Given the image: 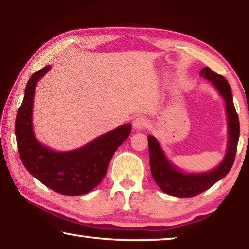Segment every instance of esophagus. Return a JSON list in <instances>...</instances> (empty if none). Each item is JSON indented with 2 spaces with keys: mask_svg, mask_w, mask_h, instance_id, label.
I'll return each mask as SVG.
<instances>
[{
  "mask_svg": "<svg viewBox=\"0 0 249 249\" xmlns=\"http://www.w3.org/2000/svg\"><path fill=\"white\" fill-rule=\"evenodd\" d=\"M147 125H148V120L146 119L145 116H137L135 117L134 121H133V127L136 128V129H142L147 127Z\"/></svg>",
  "mask_w": 249,
  "mask_h": 249,
  "instance_id": "obj_1",
  "label": "esophagus"
}]
</instances>
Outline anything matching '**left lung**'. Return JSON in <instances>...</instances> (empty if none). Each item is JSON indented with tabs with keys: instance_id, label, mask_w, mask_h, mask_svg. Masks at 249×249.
Instances as JSON below:
<instances>
[{
	"instance_id": "obj_1",
	"label": "left lung",
	"mask_w": 249,
	"mask_h": 249,
	"mask_svg": "<svg viewBox=\"0 0 249 249\" xmlns=\"http://www.w3.org/2000/svg\"><path fill=\"white\" fill-rule=\"evenodd\" d=\"M201 77L208 79L216 87L226 103V113L229 119V147L224 159L216 169L205 174L188 175L179 171L168 161L160 148L158 142L153 136H148L150 171L156 183L163 192L178 197H193L208 190L218 180L229 174L233 166L237 142L239 138V120L234 107L230 83L221 74H217L209 67L200 72Z\"/></svg>"
}]
</instances>
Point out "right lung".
I'll list each match as a JSON object with an SVG mask.
<instances>
[{
  "label": "right lung",
  "instance_id": "1",
  "mask_svg": "<svg viewBox=\"0 0 249 249\" xmlns=\"http://www.w3.org/2000/svg\"><path fill=\"white\" fill-rule=\"evenodd\" d=\"M49 69L50 66H46L33 73L25 88L24 100L15 121L19 157L29 174L52 190L70 196L86 195L102 181L112 156L127 140L132 126L122 125L80 149L66 153L41 145L33 133V102L36 84Z\"/></svg>",
  "mask_w": 249,
  "mask_h": 249
}]
</instances>
